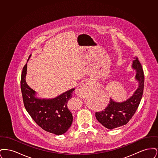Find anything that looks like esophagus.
Wrapping results in <instances>:
<instances>
[{
    "mask_svg": "<svg viewBox=\"0 0 158 158\" xmlns=\"http://www.w3.org/2000/svg\"><path fill=\"white\" fill-rule=\"evenodd\" d=\"M90 87V83L89 82L85 83L76 89V93L78 96L81 97H85L87 93L89 91Z\"/></svg>",
    "mask_w": 158,
    "mask_h": 158,
    "instance_id": "1",
    "label": "esophagus"
}]
</instances>
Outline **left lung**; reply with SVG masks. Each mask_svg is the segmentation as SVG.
Listing matches in <instances>:
<instances>
[{"instance_id": "left-lung-1", "label": "left lung", "mask_w": 158, "mask_h": 158, "mask_svg": "<svg viewBox=\"0 0 158 158\" xmlns=\"http://www.w3.org/2000/svg\"><path fill=\"white\" fill-rule=\"evenodd\" d=\"M134 59L132 68L136 72L135 79L139 83L137 89L125 101L116 102L110 98L105 110L95 113L97 120L108 129L112 130L126 124L135 114L142 98L144 79L143 70L138 58Z\"/></svg>"}]
</instances>
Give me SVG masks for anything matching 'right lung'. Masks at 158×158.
Returning a JSON list of instances; mask_svg holds the SVG:
<instances>
[{
    "instance_id": "obj_1",
    "label": "right lung",
    "mask_w": 158,
    "mask_h": 158,
    "mask_svg": "<svg viewBox=\"0 0 158 158\" xmlns=\"http://www.w3.org/2000/svg\"><path fill=\"white\" fill-rule=\"evenodd\" d=\"M27 71L26 63L22 72L21 88L27 111L38 125L46 131L56 135L65 133L73 121V116L68 108V102L72 97L75 89H71L52 99L37 98L36 92L26 82Z\"/></svg>"
}]
</instances>
